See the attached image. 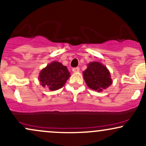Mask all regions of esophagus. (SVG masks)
<instances>
[{
    "label": "esophagus",
    "instance_id": "1",
    "mask_svg": "<svg viewBox=\"0 0 146 146\" xmlns=\"http://www.w3.org/2000/svg\"><path fill=\"white\" fill-rule=\"evenodd\" d=\"M72 71H73V72H78L79 71H80V68L79 67H75V68H72Z\"/></svg>",
    "mask_w": 146,
    "mask_h": 146
}]
</instances>
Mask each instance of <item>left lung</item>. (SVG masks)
I'll use <instances>...</instances> for the list:
<instances>
[{
	"instance_id": "1",
	"label": "left lung",
	"mask_w": 146,
	"mask_h": 146,
	"mask_svg": "<svg viewBox=\"0 0 146 146\" xmlns=\"http://www.w3.org/2000/svg\"><path fill=\"white\" fill-rule=\"evenodd\" d=\"M83 75L87 86L98 92L107 88L112 84L109 71L100 62H93L88 64Z\"/></svg>"
}]
</instances>
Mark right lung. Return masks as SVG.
Returning <instances> with one entry per match:
<instances>
[{"label":"right lung","mask_w":146,"mask_h":146,"mask_svg":"<svg viewBox=\"0 0 146 146\" xmlns=\"http://www.w3.org/2000/svg\"><path fill=\"white\" fill-rule=\"evenodd\" d=\"M70 76L66 66L58 62H53L43 68L40 73L39 80L42 86L51 90L62 88Z\"/></svg>","instance_id":"1"}]
</instances>
